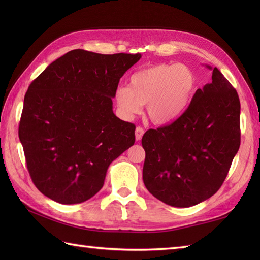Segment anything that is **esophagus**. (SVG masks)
<instances>
[{
    "mask_svg": "<svg viewBox=\"0 0 260 260\" xmlns=\"http://www.w3.org/2000/svg\"><path fill=\"white\" fill-rule=\"evenodd\" d=\"M143 134H144V129H143L142 127L137 126L136 129H135V139H136V141H140L142 139Z\"/></svg>",
    "mask_w": 260,
    "mask_h": 260,
    "instance_id": "34e87169",
    "label": "esophagus"
}]
</instances>
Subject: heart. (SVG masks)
Segmentation results:
<instances>
[{"label":"heart","instance_id":"b5f03b06","mask_svg":"<svg viewBox=\"0 0 260 260\" xmlns=\"http://www.w3.org/2000/svg\"><path fill=\"white\" fill-rule=\"evenodd\" d=\"M197 78L182 63H157L136 71L128 86H118L114 101L124 119H133L146 105V114L154 124L172 123L184 112L194 92Z\"/></svg>","mask_w":260,"mask_h":260}]
</instances>
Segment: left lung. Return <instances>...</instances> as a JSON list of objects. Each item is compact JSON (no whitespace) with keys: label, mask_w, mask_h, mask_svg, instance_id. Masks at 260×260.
Masks as SVG:
<instances>
[{"label":"left lung","mask_w":260,"mask_h":260,"mask_svg":"<svg viewBox=\"0 0 260 260\" xmlns=\"http://www.w3.org/2000/svg\"><path fill=\"white\" fill-rule=\"evenodd\" d=\"M172 124L148 129L143 181L148 192L171 207L206 201L222 185L240 146L238 93L218 68Z\"/></svg>","instance_id":"8db88e82"}]
</instances>
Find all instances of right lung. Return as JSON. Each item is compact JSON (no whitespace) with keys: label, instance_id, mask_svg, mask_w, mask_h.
I'll return each mask as SVG.
<instances>
[{"label":"right lung","instance_id":"obj_1","mask_svg":"<svg viewBox=\"0 0 260 260\" xmlns=\"http://www.w3.org/2000/svg\"><path fill=\"white\" fill-rule=\"evenodd\" d=\"M141 57L76 49L31 82L19 137L42 194L62 204L89 200L103 187L110 163L134 145L135 125L114 114L113 98Z\"/></svg>","mask_w":260,"mask_h":260}]
</instances>
